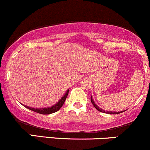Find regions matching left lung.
I'll use <instances>...</instances> for the list:
<instances>
[{
    "mask_svg": "<svg viewBox=\"0 0 150 150\" xmlns=\"http://www.w3.org/2000/svg\"><path fill=\"white\" fill-rule=\"evenodd\" d=\"M91 102L92 103V104L94 105V106L95 107V108H97L98 111H100V112H102V113H108V114H118V113H122V112H123V111H121V112H116H116H115V111H104V110L101 109V108H100L99 107V106L96 105L95 103H94V101H93L92 97H91Z\"/></svg>",
    "mask_w": 150,
    "mask_h": 150,
    "instance_id": "obj_1",
    "label": "left lung"
}]
</instances>
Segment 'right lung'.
<instances>
[{"label":"right lung","instance_id":"1","mask_svg":"<svg viewBox=\"0 0 150 150\" xmlns=\"http://www.w3.org/2000/svg\"><path fill=\"white\" fill-rule=\"evenodd\" d=\"M68 92H69V90L67 91V92L65 93V95L61 98V100L58 101L57 104H56V105H54V106H51V108L48 107V108H34L30 107V106H24L26 108H27L28 109L32 110V111H34V112L40 113V114H50V113H55V112H56V111H58V110L61 108V106H63V104H64L65 99H66L67 97H68Z\"/></svg>","mask_w":150,"mask_h":150}]
</instances>
